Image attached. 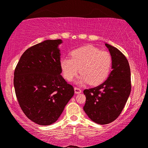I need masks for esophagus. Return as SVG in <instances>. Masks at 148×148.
<instances>
[{
  "label": "esophagus",
  "instance_id": "obj_1",
  "mask_svg": "<svg viewBox=\"0 0 148 148\" xmlns=\"http://www.w3.org/2000/svg\"><path fill=\"white\" fill-rule=\"evenodd\" d=\"M74 90H75V94H79V93H81L82 91L81 88H79L78 87H75Z\"/></svg>",
  "mask_w": 148,
  "mask_h": 148
}]
</instances>
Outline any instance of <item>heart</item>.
Masks as SVG:
<instances>
[{
  "instance_id": "1",
  "label": "heart",
  "mask_w": 148,
  "mask_h": 148,
  "mask_svg": "<svg viewBox=\"0 0 148 148\" xmlns=\"http://www.w3.org/2000/svg\"><path fill=\"white\" fill-rule=\"evenodd\" d=\"M70 56L71 58H63L60 62L67 81H71L79 71L81 75L76 83L79 85L89 83L98 85L107 78L112 65V58L108 52L87 45L74 49Z\"/></svg>"
}]
</instances>
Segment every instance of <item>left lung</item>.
<instances>
[{
	"label": "left lung",
	"instance_id": "8db88e82",
	"mask_svg": "<svg viewBox=\"0 0 148 148\" xmlns=\"http://www.w3.org/2000/svg\"><path fill=\"white\" fill-rule=\"evenodd\" d=\"M112 58V69L107 79L96 87L84 90L83 110L99 124H107L119 116L131 91V74L126 57L116 47L105 44Z\"/></svg>",
	"mask_w": 148,
	"mask_h": 148
}]
</instances>
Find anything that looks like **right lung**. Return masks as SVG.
Segmentation results:
<instances>
[{"mask_svg":"<svg viewBox=\"0 0 148 148\" xmlns=\"http://www.w3.org/2000/svg\"><path fill=\"white\" fill-rule=\"evenodd\" d=\"M61 40H47L26 49L15 68L14 87L20 106L35 123L56 122L74 95L61 75Z\"/></svg>","mask_w":148,"mask_h":148,"instance_id":"right-lung-1","label":"right lung"}]
</instances>
